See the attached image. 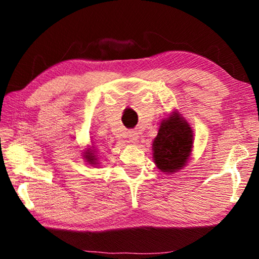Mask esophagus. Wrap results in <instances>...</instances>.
<instances>
[{
    "label": "esophagus",
    "instance_id": "esophagus-1",
    "mask_svg": "<svg viewBox=\"0 0 259 259\" xmlns=\"http://www.w3.org/2000/svg\"><path fill=\"white\" fill-rule=\"evenodd\" d=\"M128 138H129V140H130L131 143L136 144V143L138 142V139H139V135H138L137 131H129Z\"/></svg>",
    "mask_w": 259,
    "mask_h": 259
}]
</instances>
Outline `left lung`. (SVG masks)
Masks as SVG:
<instances>
[{"mask_svg": "<svg viewBox=\"0 0 259 259\" xmlns=\"http://www.w3.org/2000/svg\"><path fill=\"white\" fill-rule=\"evenodd\" d=\"M193 129L177 109L163 119L153 140V160L161 172L172 175L182 170L193 150Z\"/></svg>", "mask_w": 259, "mask_h": 259, "instance_id": "obj_1", "label": "left lung"}]
</instances>
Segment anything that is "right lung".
Masks as SVG:
<instances>
[{"label":"right lung","instance_id":"right-lung-1","mask_svg":"<svg viewBox=\"0 0 259 259\" xmlns=\"http://www.w3.org/2000/svg\"><path fill=\"white\" fill-rule=\"evenodd\" d=\"M83 159H85V162L90 165H97L98 163V156L97 151H95V147L88 148L87 151L83 152Z\"/></svg>","mask_w":259,"mask_h":259}]
</instances>
